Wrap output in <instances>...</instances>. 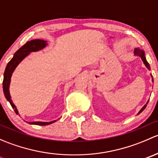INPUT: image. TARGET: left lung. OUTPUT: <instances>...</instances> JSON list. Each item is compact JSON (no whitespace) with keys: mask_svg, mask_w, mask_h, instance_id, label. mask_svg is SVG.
Returning <instances> with one entry per match:
<instances>
[{"mask_svg":"<svg viewBox=\"0 0 158 158\" xmlns=\"http://www.w3.org/2000/svg\"><path fill=\"white\" fill-rule=\"evenodd\" d=\"M135 55H137V56H138L141 57V60H142V61L144 62V64H145L146 67H147L148 69H150V66H149V64H148L147 60H146L145 56H144V52H143L142 50H141V49H135ZM152 81H153V79H152ZM146 106H147V105H145V106H144V107H143L142 109H141V111H140L139 112H138V114H140V113H141V111H143V110L145 109Z\"/></svg>","mask_w":158,"mask_h":158,"instance_id":"obj_1","label":"left lung"}]
</instances>
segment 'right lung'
Wrapping results in <instances>:
<instances>
[{"instance_id": "add662e5", "label": "right lung", "mask_w": 158, "mask_h": 158, "mask_svg": "<svg viewBox=\"0 0 158 158\" xmlns=\"http://www.w3.org/2000/svg\"><path fill=\"white\" fill-rule=\"evenodd\" d=\"M47 45L46 41L44 40H33L27 42L23 46H22L17 52L14 53V57L11 59V60L7 63V67L5 69V72L4 73V80H3V89H4V93L5 95L7 101L10 102V104L12 106L13 109H14V111L16 114H18V111L16 109L15 106L13 103L12 100L10 98V92H9V86H10V77L12 76V73L15 68L17 67V65L22 61L23 58L27 56L30 52H35L38 51L40 49L44 48ZM56 121L50 122H29V124L31 125H48L49 124H52L55 122Z\"/></svg>"}]
</instances>
